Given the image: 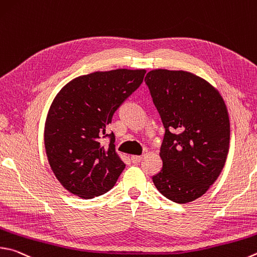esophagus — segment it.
<instances>
[{"instance_id": "34e87169", "label": "esophagus", "mask_w": 257, "mask_h": 257, "mask_svg": "<svg viewBox=\"0 0 257 257\" xmlns=\"http://www.w3.org/2000/svg\"><path fill=\"white\" fill-rule=\"evenodd\" d=\"M143 160V155H133L132 156V161L133 163H135V164H137V163H139Z\"/></svg>"}]
</instances>
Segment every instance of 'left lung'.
Instances as JSON below:
<instances>
[{"instance_id":"8db88e82","label":"left lung","mask_w":257,"mask_h":257,"mask_svg":"<svg viewBox=\"0 0 257 257\" xmlns=\"http://www.w3.org/2000/svg\"><path fill=\"white\" fill-rule=\"evenodd\" d=\"M165 128L157 190L177 203L207 192L225 166L230 142L227 105L208 81L185 71L153 69L145 77Z\"/></svg>"}]
</instances>
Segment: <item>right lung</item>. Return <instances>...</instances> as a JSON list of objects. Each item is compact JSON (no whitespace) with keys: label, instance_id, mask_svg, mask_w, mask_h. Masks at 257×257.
Masks as SVG:
<instances>
[{"label":"right lung","instance_id":"add662e5","mask_svg":"<svg viewBox=\"0 0 257 257\" xmlns=\"http://www.w3.org/2000/svg\"><path fill=\"white\" fill-rule=\"evenodd\" d=\"M146 69L118 68L73 78L55 96L45 122L51 171L68 192L92 199L113 188L125 164L101 138L120 104L143 83Z\"/></svg>","mask_w":257,"mask_h":257}]
</instances>
